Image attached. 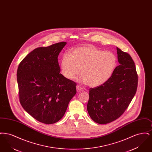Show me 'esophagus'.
<instances>
[{
	"mask_svg": "<svg viewBox=\"0 0 152 152\" xmlns=\"http://www.w3.org/2000/svg\"><path fill=\"white\" fill-rule=\"evenodd\" d=\"M76 90H77V92H79V93L83 91V89H82L79 86H76Z\"/></svg>",
	"mask_w": 152,
	"mask_h": 152,
	"instance_id": "esophagus-1",
	"label": "esophagus"
}]
</instances>
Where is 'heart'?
I'll return each instance as SVG.
<instances>
[{"mask_svg":"<svg viewBox=\"0 0 152 152\" xmlns=\"http://www.w3.org/2000/svg\"><path fill=\"white\" fill-rule=\"evenodd\" d=\"M117 64L116 56L110 52H104L92 45L75 48L70 53H65L61 60V71L68 80L78 79L91 87L100 86L106 83L114 72Z\"/></svg>","mask_w":152,"mask_h":152,"instance_id":"b5f03b06","label":"heart"}]
</instances>
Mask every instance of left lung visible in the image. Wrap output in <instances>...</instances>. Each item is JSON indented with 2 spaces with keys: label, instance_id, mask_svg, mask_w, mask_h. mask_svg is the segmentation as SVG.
<instances>
[{
  "label": "left lung",
  "instance_id": "1",
  "mask_svg": "<svg viewBox=\"0 0 152 152\" xmlns=\"http://www.w3.org/2000/svg\"><path fill=\"white\" fill-rule=\"evenodd\" d=\"M119 65L109 79L100 86L89 89L87 110L95 123H111L124 113L136 94L138 76L130 55L117 47Z\"/></svg>",
  "mask_w": 152,
  "mask_h": 152
}]
</instances>
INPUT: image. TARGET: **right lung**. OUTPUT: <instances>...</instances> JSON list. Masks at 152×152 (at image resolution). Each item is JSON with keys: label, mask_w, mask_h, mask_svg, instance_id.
Here are the masks:
<instances>
[{"label": "right lung", "mask_w": 152, "mask_h": 152, "mask_svg": "<svg viewBox=\"0 0 152 152\" xmlns=\"http://www.w3.org/2000/svg\"><path fill=\"white\" fill-rule=\"evenodd\" d=\"M66 44L60 42L37 48L23 59L18 68L22 107L44 124L58 121L76 94V84L60 73L58 56Z\"/></svg>", "instance_id": "obj_1"}]
</instances>
